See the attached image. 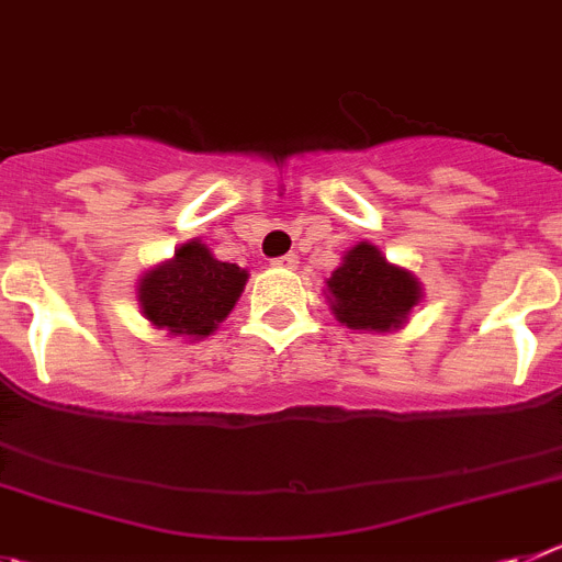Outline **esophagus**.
Masks as SVG:
<instances>
[{"instance_id": "1", "label": "esophagus", "mask_w": 562, "mask_h": 562, "mask_svg": "<svg viewBox=\"0 0 562 562\" xmlns=\"http://www.w3.org/2000/svg\"><path fill=\"white\" fill-rule=\"evenodd\" d=\"M272 267H281V270H295V267H297V256L295 254L278 256V259H272Z\"/></svg>"}]
</instances>
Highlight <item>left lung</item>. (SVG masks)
I'll return each mask as SVG.
<instances>
[{
  "label": "left lung",
  "instance_id": "obj_1",
  "mask_svg": "<svg viewBox=\"0 0 562 562\" xmlns=\"http://www.w3.org/2000/svg\"><path fill=\"white\" fill-rule=\"evenodd\" d=\"M326 286L334 317L353 331H395L420 301L418 278L390 265L370 241L342 256Z\"/></svg>",
  "mask_w": 562,
  "mask_h": 562
}]
</instances>
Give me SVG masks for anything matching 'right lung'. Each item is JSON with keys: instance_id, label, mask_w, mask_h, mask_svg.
Here are the masks:
<instances>
[{"instance_id": "obj_1", "label": "right lung", "mask_w": 562, "mask_h": 562, "mask_svg": "<svg viewBox=\"0 0 562 562\" xmlns=\"http://www.w3.org/2000/svg\"><path fill=\"white\" fill-rule=\"evenodd\" d=\"M247 284V270L211 256L200 239L187 241L169 261L138 281V306L156 328L172 337L203 339L231 315Z\"/></svg>"}]
</instances>
